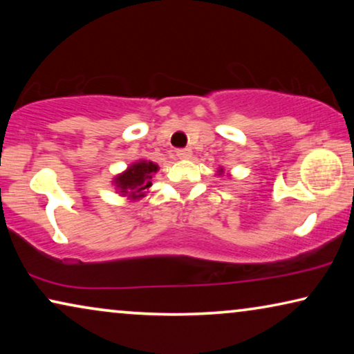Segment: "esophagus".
I'll list each match as a JSON object with an SVG mask.
<instances>
[{
    "label": "esophagus",
    "mask_w": 354,
    "mask_h": 354,
    "mask_svg": "<svg viewBox=\"0 0 354 354\" xmlns=\"http://www.w3.org/2000/svg\"><path fill=\"white\" fill-rule=\"evenodd\" d=\"M176 156L178 159H188L192 156V149L190 148H178L176 151Z\"/></svg>",
    "instance_id": "obj_1"
}]
</instances>
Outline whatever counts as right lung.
I'll return each mask as SVG.
<instances>
[{
  "label": "right lung",
  "instance_id": "obj_1",
  "mask_svg": "<svg viewBox=\"0 0 354 354\" xmlns=\"http://www.w3.org/2000/svg\"><path fill=\"white\" fill-rule=\"evenodd\" d=\"M158 171L156 164L149 161H142L133 164L127 172H124L122 176H119L118 180L119 187L122 188V192H132L133 196H142L143 192L148 187H151V177L153 172Z\"/></svg>",
  "mask_w": 354,
  "mask_h": 354
}]
</instances>
